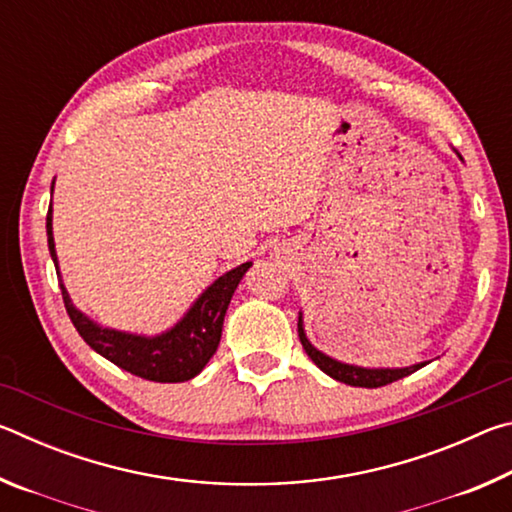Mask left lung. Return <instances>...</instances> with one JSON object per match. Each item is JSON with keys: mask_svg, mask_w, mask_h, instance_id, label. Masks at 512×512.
Listing matches in <instances>:
<instances>
[{"mask_svg": "<svg viewBox=\"0 0 512 512\" xmlns=\"http://www.w3.org/2000/svg\"><path fill=\"white\" fill-rule=\"evenodd\" d=\"M458 158H461V153H456ZM463 160V158H461ZM298 336H300V343L305 352L309 354V359L316 363V366L329 375L336 381H343V384L348 386H359V388H379V386H386V384H393V381L402 379L406 375H411V372L420 370L422 366H427V363H415V366L409 368H363V366H354V363H343L339 359H332L329 354L320 352L318 348L311 345V341L307 339L305 334V320H302V311L298 314Z\"/></svg>", "mask_w": 512, "mask_h": 512, "instance_id": "obj_1", "label": "left lung"}]
</instances>
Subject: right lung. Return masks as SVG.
Segmentation results:
<instances>
[{
	"label": "right lung",
	"mask_w": 512,
	"mask_h": 512,
	"mask_svg": "<svg viewBox=\"0 0 512 512\" xmlns=\"http://www.w3.org/2000/svg\"><path fill=\"white\" fill-rule=\"evenodd\" d=\"M51 192H54V183H51ZM54 216H51V205L47 212V244L51 259H54L56 275L60 282V291H63L65 309L76 332L81 339L90 345L94 352L101 357L115 363L121 370L131 372L142 379L160 381V384H178V381H189L201 372L212 354L219 348L223 318L235 289L239 287L241 277L253 262L239 264L232 271L223 273L221 277L207 287L201 296L194 300V305L185 311V316L178 320L176 325L169 327L167 332L146 336V334H133L121 332V329L101 327L94 323L92 318L83 314L81 309L74 307L72 298L63 284V275L58 268V255L54 244Z\"/></svg>",
	"instance_id": "right-lung-1"
}]
</instances>
